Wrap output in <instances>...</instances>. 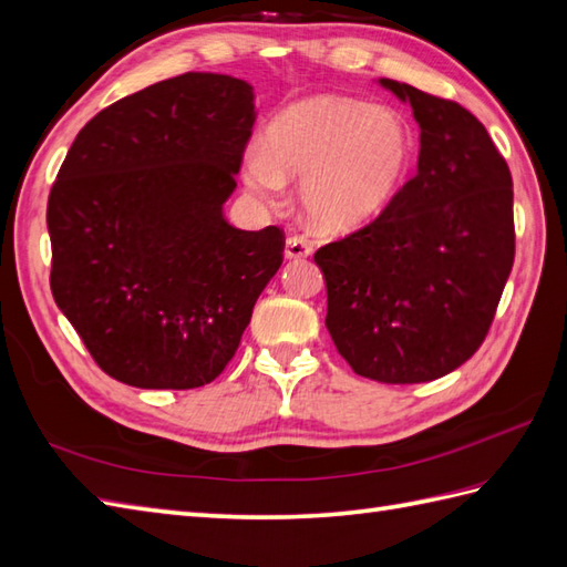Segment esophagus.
Listing matches in <instances>:
<instances>
[{"instance_id": "34e87169", "label": "esophagus", "mask_w": 567, "mask_h": 567, "mask_svg": "<svg viewBox=\"0 0 567 567\" xmlns=\"http://www.w3.org/2000/svg\"><path fill=\"white\" fill-rule=\"evenodd\" d=\"M307 256H311V244L307 239H301V236H289L285 241V258L297 260Z\"/></svg>"}]
</instances>
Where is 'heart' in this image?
Returning <instances> with one entry per match:
<instances>
[{
	"instance_id": "1",
	"label": "heart",
	"mask_w": 567,
	"mask_h": 567,
	"mask_svg": "<svg viewBox=\"0 0 567 567\" xmlns=\"http://www.w3.org/2000/svg\"><path fill=\"white\" fill-rule=\"evenodd\" d=\"M405 117L358 99L311 96L275 117L266 147L246 159V186L275 197L301 181L299 200L316 231L343 236L370 227L396 200L413 166Z\"/></svg>"
}]
</instances>
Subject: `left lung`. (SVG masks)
<instances>
[{"instance_id":"8db88e82","label":"left lung","mask_w":567,"mask_h":567,"mask_svg":"<svg viewBox=\"0 0 567 567\" xmlns=\"http://www.w3.org/2000/svg\"><path fill=\"white\" fill-rule=\"evenodd\" d=\"M413 109L417 174L370 227L316 251L326 328L354 372L420 384L483 343L515 262L512 176L476 115L379 79Z\"/></svg>"}]
</instances>
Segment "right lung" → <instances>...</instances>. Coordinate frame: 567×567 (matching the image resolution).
<instances>
[{"label":"right lung","mask_w":567,"mask_h":567,"mask_svg":"<svg viewBox=\"0 0 567 567\" xmlns=\"http://www.w3.org/2000/svg\"><path fill=\"white\" fill-rule=\"evenodd\" d=\"M254 86L186 72L79 130L48 197L50 289L101 370L137 389H197L234 358L282 266L278 227L236 229Z\"/></svg>","instance_id":"right-lung-1"}]
</instances>
